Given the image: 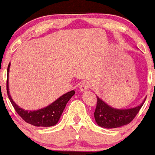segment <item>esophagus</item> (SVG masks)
<instances>
[{
    "mask_svg": "<svg viewBox=\"0 0 155 155\" xmlns=\"http://www.w3.org/2000/svg\"><path fill=\"white\" fill-rule=\"evenodd\" d=\"M90 84L87 81H84V82L81 83V84L80 85V90L81 92H86L89 88H90Z\"/></svg>",
    "mask_w": 155,
    "mask_h": 155,
    "instance_id": "34e87169",
    "label": "esophagus"
}]
</instances>
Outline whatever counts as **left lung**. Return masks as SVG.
Masks as SVG:
<instances>
[{
  "instance_id": "1",
  "label": "left lung",
  "mask_w": 155,
  "mask_h": 155,
  "mask_svg": "<svg viewBox=\"0 0 155 155\" xmlns=\"http://www.w3.org/2000/svg\"><path fill=\"white\" fill-rule=\"evenodd\" d=\"M145 101V99L142 103L135 108L117 109L109 106L97 96V102L94 112L96 124L101 127L107 129L117 128L128 124L136 117Z\"/></svg>"
}]
</instances>
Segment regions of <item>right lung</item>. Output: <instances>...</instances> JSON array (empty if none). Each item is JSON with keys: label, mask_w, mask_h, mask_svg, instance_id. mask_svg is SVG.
I'll list each match as a JSON object with an SVG mask.
<instances>
[{"label": "right lung", "mask_w": 155, "mask_h": 155, "mask_svg": "<svg viewBox=\"0 0 155 155\" xmlns=\"http://www.w3.org/2000/svg\"><path fill=\"white\" fill-rule=\"evenodd\" d=\"M10 63L9 64L7 68V92L8 97L13 105V108L16 110L17 114L25 120L28 124L34 125L36 127H52L56 125L59 120L61 115L63 112L65 108L67 102L69 99L74 95L75 92L74 90L68 92L65 94L61 96L59 99L49 105L48 106L45 107L41 109L36 110V111H27V110L22 109L20 107L18 106L10 96V91H9V84H8V77L9 71H10Z\"/></svg>", "instance_id": "right-lung-1"}]
</instances>
